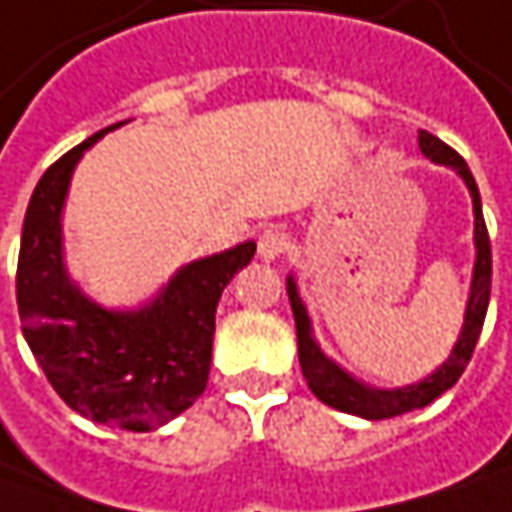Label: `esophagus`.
<instances>
[{"mask_svg": "<svg viewBox=\"0 0 512 512\" xmlns=\"http://www.w3.org/2000/svg\"><path fill=\"white\" fill-rule=\"evenodd\" d=\"M256 247H259V259L273 262V259H279V256L287 250L285 233H279V230H265V233L259 236Z\"/></svg>", "mask_w": 512, "mask_h": 512, "instance_id": "obj_1", "label": "esophagus"}]
</instances>
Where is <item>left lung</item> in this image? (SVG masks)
Here are the masks:
<instances>
[{"label":"left lung","mask_w":512,"mask_h":512,"mask_svg":"<svg viewBox=\"0 0 512 512\" xmlns=\"http://www.w3.org/2000/svg\"><path fill=\"white\" fill-rule=\"evenodd\" d=\"M419 148L422 153L436 162V165H447L453 168L464 179V185L470 190L473 199V216H476V227H473V242H476V265H473V282H470V299H467V310H464V325L459 333V342L450 350L447 362L433 370L427 379L416 384H404V387H393V390H379L370 384L353 379L347 370H342L333 359H327L322 347L313 339V327H310V316H307L305 302L299 299V287L296 279L287 276V296H290V307H293V319H296V339H299V364L305 373L307 387L313 390V396L319 402L330 404L342 413H353L370 422L379 419H393L410 410L427 407L436 402L444 390H450L459 382L464 367L470 362L479 333H482L484 316H487V302H490V279H493V256H490V236H487V225H484L482 213V196L476 179L467 168L462 156L450 145H444L439 136L419 130Z\"/></svg>","instance_id":"1"}]
</instances>
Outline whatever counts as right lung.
I'll return each mask as SVG.
<instances>
[{
  "instance_id": "right-lung-1",
  "label": "right lung",
  "mask_w": 512,
  "mask_h": 512,
  "mask_svg": "<svg viewBox=\"0 0 512 512\" xmlns=\"http://www.w3.org/2000/svg\"><path fill=\"white\" fill-rule=\"evenodd\" d=\"M110 128L53 162L30 196L16 267L22 333L62 402L90 422L156 430L202 396L210 376L216 305L256 242L179 267L148 305L108 310L73 285L62 207L82 153Z\"/></svg>"
}]
</instances>
